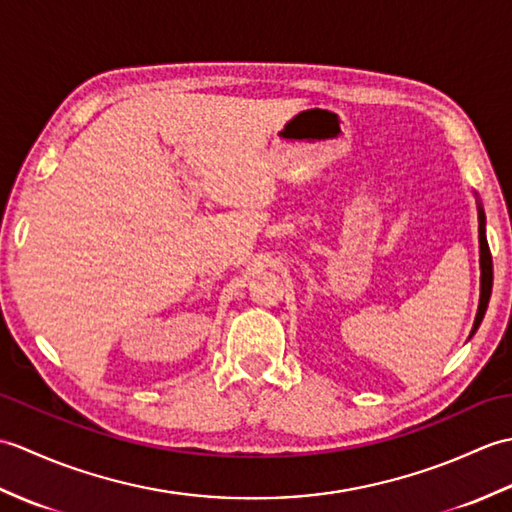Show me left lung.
Wrapping results in <instances>:
<instances>
[{"mask_svg": "<svg viewBox=\"0 0 512 512\" xmlns=\"http://www.w3.org/2000/svg\"><path fill=\"white\" fill-rule=\"evenodd\" d=\"M477 213H480V270H482L480 284L482 286H480V306H477L471 336L475 334L477 328H480L488 308V299H491V290H493V257H491V248H488V242H486V217L480 204H477Z\"/></svg>", "mask_w": 512, "mask_h": 512, "instance_id": "8db88e82", "label": "left lung"}]
</instances>
